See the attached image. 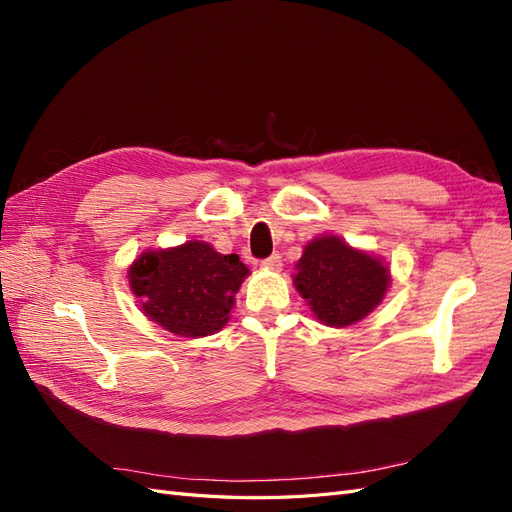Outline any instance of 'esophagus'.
Here are the masks:
<instances>
[{
	"instance_id": "obj_1",
	"label": "esophagus",
	"mask_w": 512,
	"mask_h": 512,
	"mask_svg": "<svg viewBox=\"0 0 512 512\" xmlns=\"http://www.w3.org/2000/svg\"><path fill=\"white\" fill-rule=\"evenodd\" d=\"M262 269H271V271H280L282 269V256L280 254H271L269 258L260 260Z\"/></svg>"
}]
</instances>
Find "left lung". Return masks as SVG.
<instances>
[{"label": "left lung", "instance_id": "8db88e82", "mask_svg": "<svg viewBox=\"0 0 512 512\" xmlns=\"http://www.w3.org/2000/svg\"><path fill=\"white\" fill-rule=\"evenodd\" d=\"M389 269L374 256L352 250L333 235L305 247L294 286L329 327H348L365 318L389 288Z\"/></svg>", "mask_w": 512, "mask_h": 512}]
</instances>
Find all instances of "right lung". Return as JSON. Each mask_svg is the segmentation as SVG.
I'll list each match as a JSON object with an SVG mask.
<instances>
[{
    "label": "right lung",
    "mask_w": 512,
    "mask_h": 512,
    "mask_svg": "<svg viewBox=\"0 0 512 512\" xmlns=\"http://www.w3.org/2000/svg\"><path fill=\"white\" fill-rule=\"evenodd\" d=\"M247 273L237 254L224 256L203 241H188L136 258L128 277L153 322L181 337H205L228 322Z\"/></svg>",
    "instance_id": "1"
}]
</instances>
